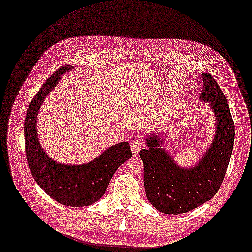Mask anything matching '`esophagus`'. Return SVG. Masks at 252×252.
<instances>
[{
  "label": "esophagus",
  "instance_id": "obj_1",
  "mask_svg": "<svg viewBox=\"0 0 252 252\" xmlns=\"http://www.w3.org/2000/svg\"><path fill=\"white\" fill-rule=\"evenodd\" d=\"M143 144L142 143H140V142H134V143H132V145H131V150H132V153L134 154V155H137V154H139V152L143 149Z\"/></svg>",
  "mask_w": 252,
  "mask_h": 252
}]
</instances>
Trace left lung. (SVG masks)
I'll use <instances>...</instances> for the list:
<instances>
[{"instance_id":"left-lung-1","label":"left lung","mask_w":252,"mask_h":252,"mask_svg":"<svg viewBox=\"0 0 252 252\" xmlns=\"http://www.w3.org/2000/svg\"><path fill=\"white\" fill-rule=\"evenodd\" d=\"M198 101L206 102L214 116L210 145L191 166H181L165 148L164 133L146 135L147 149L141 150L144 185L150 203L165 214L189 212L210 200L218 191L230 162L235 141V125L224 93L207 73Z\"/></svg>"}]
</instances>
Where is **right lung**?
I'll list each match as a JSON object with an SVG mask.
<instances>
[{
	"instance_id": "add662e5",
	"label": "right lung",
	"mask_w": 252,
	"mask_h": 252,
	"mask_svg": "<svg viewBox=\"0 0 252 252\" xmlns=\"http://www.w3.org/2000/svg\"><path fill=\"white\" fill-rule=\"evenodd\" d=\"M74 69L64 65L41 87L27 109L24 122L25 152L34 180L53 199L67 206L82 207L97 201L118 167L132 157L130 145L121 142L107 148L93 160L82 164H65L53 159L40 144L37 117L41 105L62 76Z\"/></svg>"
}]
</instances>
